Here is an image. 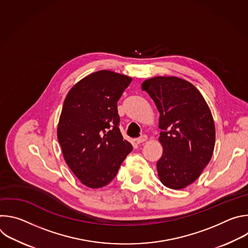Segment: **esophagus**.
<instances>
[{
  "mask_svg": "<svg viewBox=\"0 0 248 248\" xmlns=\"http://www.w3.org/2000/svg\"><path fill=\"white\" fill-rule=\"evenodd\" d=\"M146 140H147V135H145V134H144V135H141L140 137H138V138L135 139L137 144L142 143V142H144V141H146Z\"/></svg>",
  "mask_w": 248,
  "mask_h": 248,
  "instance_id": "obj_1",
  "label": "esophagus"
}]
</instances>
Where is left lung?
<instances>
[{
  "mask_svg": "<svg viewBox=\"0 0 248 248\" xmlns=\"http://www.w3.org/2000/svg\"><path fill=\"white\" fill-rule=\"evenodd\" d=\"M141 86L160 113L159 179L169 188H185L199 178L213 155L216 131L211 111L198 89L183 78L156 77Z\"/></svg>",
  "mask_w": 248,
  "mask_h": 248,
  "instance_id": "left-lung-1",
  "label": "left lung"
}]
</instances>
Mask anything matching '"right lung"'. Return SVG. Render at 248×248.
<instances>
[{"mask_svg": "<svg viewBox=\"0 0 248 248\" xmlns=\"http://www.w3.org/2000/svg\"><path fill=\"white\" fill-rule=\"evenodd\" d=\"M132 78L99 70L67 93L58 124V140L65 163L90 188L110 184L132 150L119 128L117 103Z\"/></svg>", "mask_w": 248, "mask_h": 248, "instance_id": "obj_1", "label": "right lung"}]
</instances>
